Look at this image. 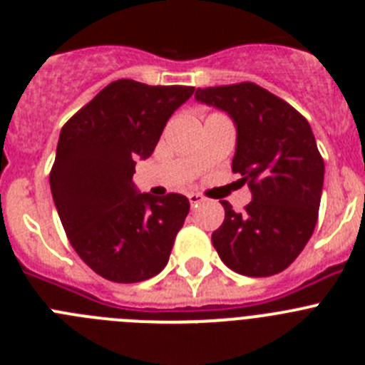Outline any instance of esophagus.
I'll list each match as a JSON object with an SVG mask.
<instances>
[{
    "label": "esophagus",
    "instance_id": "obj_1",
    "mask_svg": "<svg viewBox=\"0 0 365 365\" xmlns=\"http://www.w3.org/2000/svg\"><path fill=\"white\" fill-rule=\"evenodd\" d=\"M188 199H190V205L192 206H197V205H201V202H205L206 199H205V195H201V193H188Z\"/></svg>",
    "mask_w": 365,
    "mask_h": 365
}]
</instances>
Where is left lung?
Masks as SVG:
<instances>
[{
    "instance_id": "left-lung-1",
    "label": "left lung",
    "mask_w": 365,
    "mask_h": 365,
    "mask_svg": "<svg viewBox=\"0 0 365 365\" xmlns=\"http://www.w3.org/2000/svg\"><path fill=\"white\" fill-rule=\"evenodd\" d=\"M195 98L234 118L232 172L252 190L241 214L221 201L225 221L212 243L234 272L252 278L282 272L299 256L318 221L325 166L311 125L291 104L254 82L205 87Z\"/></svg>"
}]
</instances>
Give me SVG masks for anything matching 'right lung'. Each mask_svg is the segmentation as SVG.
<instances>
[{
	"label": "right lung",
	"mask_w": 365,
	"mask_h": 365,
	"mask_svg": "<svg viewBox=\"0 0 365 365\" xmlns=\"http://www.w3.org/2000/svg\"><path fill=\"white\" fill-rule=\"evenodd\" d=\"M193 91L115 80L60 131L49 175L54 205L76 254L109 282H144L170 259L190 201L135 192V160L153 153L168 118Z\"/></svg>",
	"instance_id": "right-lung-1"
}]
</instances>
